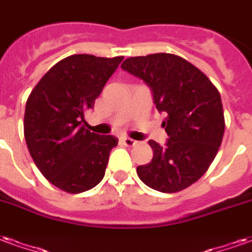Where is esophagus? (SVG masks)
<instances>
[{"label": "esophagus", "mask_w": 252, "mask_h": 252, "mask_svg": "<svg viewBox=\"0 0 252 252\" xmlns=\"http://www.w3.org/2000/svg\"><path fill=\"white\" fill-rule=\"evenodd\" d=\"M121 142H122L125 146H128V148H130V146H134V145L138 144V142H137L135 139L128 138V137H122V138H121Z\"/></svg>", "instance_id": "34e87169"}]
</instances>
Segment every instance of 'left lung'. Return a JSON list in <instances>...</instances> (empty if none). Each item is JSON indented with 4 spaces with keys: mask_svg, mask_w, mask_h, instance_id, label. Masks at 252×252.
Listing matches in <instances>:
<instances>
[{
    "mask_svg": "<svg viewBox=\"0 0 252 252\" xmlns=\"http://www.w3.org/2000/svg\"><path fill=\"white\" fill-rule=\"evenodd\" d=\"M121 67L148 83L157 110L166 114L162 126L168 142L162 148L149 141L153 159L137 168L138 177L164 193L188 188L208 170L223 139L218 88L199 68L172 53L128 58Z\"/></svg>",
    "mask_w": 252,
    "mask_h": 252,
    "instance_id": "obj_1",
    "label": "left lung"
}]
</instances>
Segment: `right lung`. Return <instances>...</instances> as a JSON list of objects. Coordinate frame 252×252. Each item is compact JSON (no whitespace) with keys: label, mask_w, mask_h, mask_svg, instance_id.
Segmentation results:
<instances>
[{"label":"right lung","mask_w":252,"mask_h":252,"mask_svg":"<svg viewBox=\"0 0 252 252\" xmlns=\"http://www.w3.org/2000/svg\"><path fill=\"white\" fill-rule=\"evenodd\" d=\"M124 56L72 55L40 79L27 100L24 135L34 164L51 184L80 193L102 181L118 138L82 126Z\"/></svg>","instance_id":"1"}]
</instances>
